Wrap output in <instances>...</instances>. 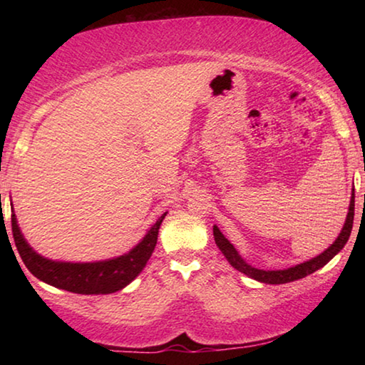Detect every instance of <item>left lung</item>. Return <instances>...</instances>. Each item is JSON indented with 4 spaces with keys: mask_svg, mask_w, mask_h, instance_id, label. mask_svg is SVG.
<instances>
[{
    "mask_svg": "<svg viewBox=\"0 0 365 365\" xmlns=\"http://www.w3.org/2000/svg\"><path fill=\"white\" fill-rule=\"evenodd\" d=\"M353 220H354V190L349 201V211H348V215H346L344 225L341 228V232H339L338 238L333 242V245H330L324 252H320L319 256L283 270H264V269L252 267V265H250L242 256H240V252L235 250V246L224 237V233L219 230L217 225H214L212 232H214L215 245L219 246L222 255L225 256V259L230 262L232 267H235L238 272H242L245 275H248L250 279H255L261 283L282 285V283H289V282L304 279L306 275L314 274V272L319 270L320 267H324L327 262H330L331 259L344 248L346 242L349 240L351 230H353Z\"/></svg>",
    "mask_w": 365,
    "mask_h": 365,
    "instance_id": "left-lung-1",
    "label": "left lung"
}]
</instances>
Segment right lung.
<instances>
[{"instance_id":"add662e5","label":"right lung","mask_w":365,"mask_h":365,"mask_svg":"<svg viewBox=\"0 0 365 365\" xmlns=\"http://www.w3.org/2000/svg\"><path fill=\"white\" fill-rule=\"evenodd\" d=\"M165 215L168 212L160 215L156 224H153L145 237L141 238V242L125 255L96 262H66L43 257L24 238L14 209L11 214V225L16 248L26 267L36 279L71 293L109 294L125 288L145 269L148 259L151 257L154 246L158 243L159 227Z\"/></svg>"}]
</instances>
